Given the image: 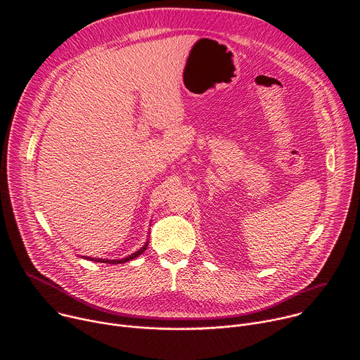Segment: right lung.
I'll return each instance as SVG.
<instances>
[{
	"mask_svg": "<svg viewBox=\"0 0 360 360\" xmlns=\"http://www.w3.org/2000/svg\"><path fill=\"white\" fill-rule=\"evenodd\" d=\"M146 243H145V246H142L138 252H135V253H132L131 256H128V258H124V259H121V261H115V259H112V261H110V259H95V258H92L91 261H98V262H104V264H122V262H128V261H132L134 258H136V256H139L145 249H146Z\"/></svg>",
	"mask_w": 360,
	"mask_h": 360,
	"instance_id": "right-lung-1",
	"label": "right lung"
}]
</instances>
